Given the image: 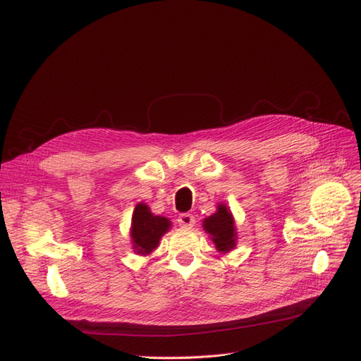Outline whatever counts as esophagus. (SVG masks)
<instances>
[{
    "label": "esophagus",
    "mask_w": 361,
    "mask_h": 361,
    "mask_svg": "<svg viewBox=\"0 0 361 361\" xmlns=\"http://www.w3.org/2000/svg\"><path fill=\"white\" fill-rule=\"evenodd\" d=\"M194 223H195V218H194L192 214H180L178 216V224L180 227H188L190 228V227L194 226Z\"/></svg>",
    "instance_id": "obj_1"
}]
</instances>
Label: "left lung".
<instances>
[{
    "instance_id": "left-lung-1",
    "label": "left lung",
    "mask_w": 361,
    "mask_h": 361,
    "mask_svg": "<svg viewBox=\"0 0 361 361\" xmlns=\"http://www.w3.org/2000/svg\"><path fill=\"white\" fill-rule=\"evenodd\" d=\"M204 231L212 236L215 247L220 251H231L236 245L235 223L231 211L224 204L218 206V211L203 221Z\"/></svg>"
}]
</instances>
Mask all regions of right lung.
<instances>
[{
  "label": "right lung",
  "instance_id": "obj_1",
  "mask_svg": "<svg viewBox=\"0 0 361 361\" xmlns=\"http://www.w3.org/2000/svg\"><path fill=\"white\" fill-rule=\"evenodd\" d=\"M170 221L166 216L154 215L145 203H140L135 206V211L133 215V243L138 253L147 255L154 250L161 236L169 231Z\"/></svg>",
  "mask_w": 361,
  "mask_h": 361
}]
</instances>
